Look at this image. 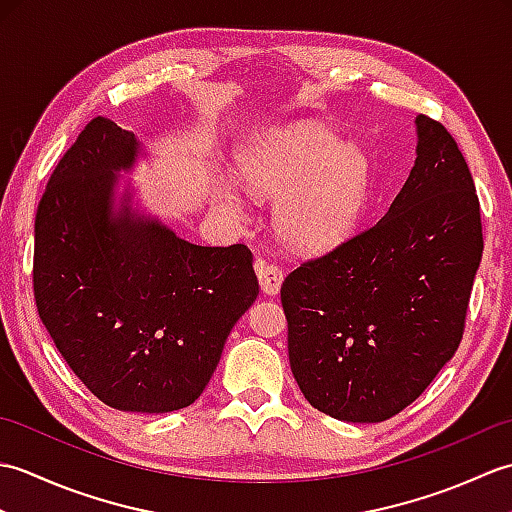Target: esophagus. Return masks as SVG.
<instances>
[{
  "label": "esophagus",
  "instance_id": "1",
  "mask_svg": "<svg viewBox=\"0 0 512 512\" xmlns=\"http://www.w3.org/2000/svg\"><path fill=\"white\" fill-rule=\"evenodd\" d=\"M255 270L259 277V286H262L266 295H277L281 288V281H284V270H281L277 264L264 262V259L255 262Z\"/></svg>",
  "mask_w": 512,
  "mask_h": 512
}]
</instances>
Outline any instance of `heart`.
I'll return each instance as SVG.
<instances>
[{
  "instance_id": "b5f03b06",
  "label": "heart",
  "mask_w": 512,
  "mask_h": 512,
  "mask_svg": "<svg viewBox=\"0 0 512 512\" xmlns=\"http://www.w3.org/2000/svg\"><path fill=\"white\" fill-rule=\"evenodd\" d=\"M239 171L253 191L281 195L275 224L290 244L314 250L339 242L361 211L365 156L317 125L275 129L250 145Z\"/></svg>"
}]
</instances>
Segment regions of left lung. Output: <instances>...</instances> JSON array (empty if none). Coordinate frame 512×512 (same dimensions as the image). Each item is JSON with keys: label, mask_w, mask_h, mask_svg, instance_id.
I'll use <instances>...</instances> for the list:
<instances>
[{"label": "left lung", "mask_w": 512, "mask_h": 512, "mask_svg": "<svg viewBox=\"0 0 512 512\" xmlns=\"http://www.w3.org/2000/svg\"><path fill=\"white\" fill-rule=\"evenodd\" d=\"M416 129V162L389 211L281 286L292 374L336 420L396 416L464 334L484 250L480 200L444 125L420 114Z\"/></svg>", "instance_id": "1"}]
</instances>
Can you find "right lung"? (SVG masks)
I'll return each mask as SVG.
<instances>
[{
	"label": "right lung",
	"mask_w": 512,
	"mask_h": 512,
	"mask_svg": "<svg viewBox=\"0 0 512 512\" xmlns=\"http://www.w3.org/2000/svg\"><path fill=\"white\" fill-rule=\"evenodd\" d=\"M138 140L96 116L54 167L35 217L39 317L81 383L121 411L200 398L259 284L244 244L198 246L154 217L114 211Z\"/></svg>",
	"instance_id": "add662e5"
}]
</instances>
